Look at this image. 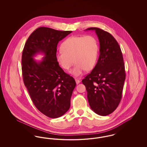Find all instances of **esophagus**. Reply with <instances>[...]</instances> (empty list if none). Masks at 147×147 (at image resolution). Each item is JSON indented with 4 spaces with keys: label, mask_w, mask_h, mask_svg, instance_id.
I'll list each match as a JSON object with an SVG mask.
<instances>
[{
    "label": "esophagus",
    "mask_w": 147,
    "mask_h": 147,
    "mask_svg": "<svg viewBox=\"0 0 147 147\" xmlns=\"http://www.w3.org/2000/svg\"><path fill=\"white\" fill-rule=\"evenodd\" d=\"M76 83L77 84H79L80 83V80L78 79H76Z\"/></svg>",
    "instance_id": "obj_1"
}]
</instances>
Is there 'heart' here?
Here are the masks:
<instances>
[{
    "instance_id": "heart-1",
    "label": "heart",
    "mask_w": 147,
    "mask_h": 147,
    "mask_svg": "<svg viewBox=\"0 0 147 147\" xmlns=\"http://www.w3.org/2000/svg\"><path fill=\"white\" fill-rule=\"evenodd\" d=\"M61 48L56 53V60L65 70L69 69L74 62H76L70 71L76 77L81 76L85 69L90 70L96 63L99 44L93 35L69 37L62 43Z\"/></svg>"
}]
</instances>
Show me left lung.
<instances>
[{
  "label": "left lung",
  "mask_w": 147,
  "mask_h": 147,
  "mask_svg": "<svg viewBox=\"0 0 147 147\" xmlns=\"http://www.w3.org/2000/svg\"><path fill=\"white\" fill-rule=\"evenodd\" d=\"M94 30L100 43V55L94 68L82 80L92 110L100 116L113 112L122 98L126 78L125 64L118 42L110 33L98 28Z\"/></svg>",
  "instance_id": "8db88e82"
}]
</instances>
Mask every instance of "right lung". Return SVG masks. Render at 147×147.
I'll return each mask as SVG.
<instances>
[{
	"mask_svg": "<svg viewBox=\"0 0 147 147\" xmlns=\"http://www.w3.org/2000/svg\"><path fill=\"white\" fill-rule=\"evenodd\" d=\"M71 32L37 28L28 37L22 51L24 84L36 107L52 119L63 116L69 109L76 86L74 78L63 71L56 58L58 43ZM38 53L45 57L37 62L33 57Z\"/></svg>",
	"mask_w": 147,
	"mask_h": 147,
	"instance_id": "right-lung-1",
	"label": "right lung"
}]
</instances>
